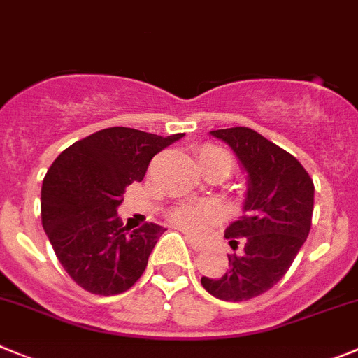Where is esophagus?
Listing matches in <instances>:
<instances>
[{
    "label": "esophagus",
    "mask_w": 358,
    "mask_h": 358,
    "mask_svg": "<svg viewBox=\"0 0 358 358\" xmlns=\"http://www.w3.org/2000/svg\"><path fill=\"white\" fill-rule=\"evenodd\" d=\"M185 240H187V242H189V245L192 247V249H194L196 252H198V250H203V247H205L201 242H199V240L192 238V236H190V235H185Z\"/></svg>",
    "instance_id": "obj_1"
}]
</instances>
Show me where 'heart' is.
<instances>
[{
    "label": "heart",
    "instance_id": "1",
    "mask_svg": "<svg viewBox=\"0 0 358 358\" xmlns=\"http://www.w3.org/2000/svg\"><path fill=\"white\" fill-rule=\"evenodd\" d=\"M199 166H220V168L226 171V176L231 175V171L235 169V160L229 155L226 150L219 148V146L206 145L199 150ZM169 219L175 222L178 228H182L183 231L192 233V235H198L203 229H206L208 226H212L213 222H217L219 219V212L213 205L208 203H199V205H183L176 206L169 212Z\"/></svg>",
    "mask_w": 358,
    "mask_h": 358
}]
</instances>
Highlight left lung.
Here are the masks:
<instances>
[{"label":"left lung","mask_w":358,"mask_h":358,"mask_svg":"<svg viewBox=\"0 0 358 358\" xmlns=\"http://www.w3.org/2000/svg\"><path fill=\"white\" fill-rule=\"evenodd\" d=\"M228 143L249 176L245 215L226 229L233 250L222 277H201L210 295L228 302H243L282 279L306 242L313 224L315 183L302 164L249 127L212 130Z\"/></svg>","instance_id":"left-lung-1"}]
</instances>
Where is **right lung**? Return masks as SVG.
I'll use <instances>...</instances> for the list:
<instances>
[{
    "label": "right lung",
    "mask_w": 358,
    "mask_h": 358,
    "mask_svg": "<svg viewBox=\"0 0 358 358\" xmlns=\"http://www.w3.org/2000/svg\"><path fill=\"white\" fill-rule=\"evenodd\" d=\"M183 138L111 127L76 141L52 162L42 183V226L65 272L93 295H118L138 282L166 228L123 226L116 208L141 182L153 157Z\"/></svg>",
    "instance_id": "right-lung-1"
}]
</instances>
